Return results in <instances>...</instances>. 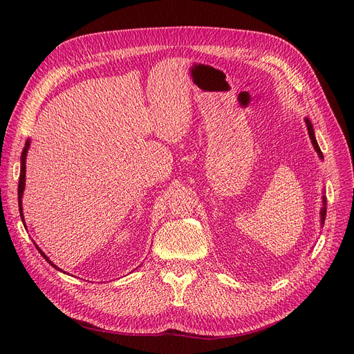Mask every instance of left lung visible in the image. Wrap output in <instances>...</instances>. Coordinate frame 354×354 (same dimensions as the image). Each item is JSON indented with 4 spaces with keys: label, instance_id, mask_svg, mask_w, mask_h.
<instances>
[{
    "label": "left lung",
    "instance_id": "left-lung-1",
    "mask_svg": "<svg viewBox=\"0 0 354 354\" xmlns=\"http://www.w3.org/2000/svg\"><path fill=\"white\" fill-rule=\"evenodd\" d=\"M306 123H307L308 136H310V139H311V143H313V146H314V149H315V152H317V153H319V156L323 159V153H322V151H320L319 143H317V140H315V138H314V130H313V124H311V122H310L308 119H306ZM324 203H326V199H324ZM324 218H326V207L322 209V222H324Z\"/></svg>",
    "mask_w": 354,
    "mask_h": 354
}]
</instances>
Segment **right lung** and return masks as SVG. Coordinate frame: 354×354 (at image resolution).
I'll list each match as a JSON object with an SVG mask.
<instances>
[{"label":"right lung","mask_w":354,"mask_h":354,"mask_svg":"<svg viewBox=\"0 0 354 354\" xmlns=\"http://www.w3.org/2000/svg\"><path fill=\"white\" fill-rule=\"evenodd\" d=\"M27 147H28V143L26 145V147H24V151H23V155H21V171H20V180H18V207H20V215H21V219L24 218L23 216V207H21V196H23V191H24V185H26V155H27ZM40 251V254L43 255V258L44 259H47L48 261V258L46 257V254L41 251V250H39ZM55 270H59V267L57 266H54L51 261H48Z\"/></svg>","instance_id":"right-lung-1"}]
</instances>
